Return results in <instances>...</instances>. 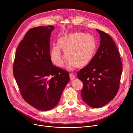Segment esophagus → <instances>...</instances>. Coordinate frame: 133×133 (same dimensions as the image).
<instances>
[{
    "label": "esophagus",
    "mask_w": 133,
    "mask_h": 133,
    "mask_svg": "<svg viewBox=\"0 0 133 133\" xmlns=\"http://www.w3.org/2000/svg\"><path fill=\"white\" fill-rule=\"evenodd\" d=\"M69 77H70V80H73L75 78V75L74 74H69Z\"/></svg>",
    "instance_id": "obj_1"
}]
</instances>
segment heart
Wrapping results in <instances>:
<instances>
[{
    "mask_svg": "<svg viewBox=\"0 0 133 133\" xmlns=\"http://www.w3.org/2000/svg\"><path fill=\"white\" fill-rule=\"evenodd\" d=\"M58 46H54L51 52V59L57 66L61 67L64 60L59 48L65 52V59L69 66L81 68L92 61L97 48L94 36L83 32H73L60 37Z\"/></svg>",
    "mask_w": 133,
    "mask_h": 133,
    "instance_id": "heart-1",
    "label": "heart"
}]
</instances>
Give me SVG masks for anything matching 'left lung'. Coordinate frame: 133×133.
Returning <instances> with one entry per match:
<instances>
[{"label": "left lung", "mask_w": 133, "mask_h": 133, "mask_svg": "<svg viewBox=\"0 0 133 133\" xmlns=\"http://www.w3.org/2000/svg\"><path fill=\"white\" fill-rule=\"evenodd\" d=\"M100 45L89 64L77 73L83 83L82 100L93 108L101 107L112 100L119 88L122 64L119 52L109 35L96 30Z\"/></svg>", "instance_id": "left-lung-1"}]
</instances>
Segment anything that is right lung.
<instances>
[{
	"label": "right lung",
	"mask_w": 133,
	"mask_h": 133,
	"mask_svg": "<svg viewBox=\"0 0 133 133\" xmlns=\"http://www.w3.org/2000/svg\"><path fill=\"white\" fill-rule=\"evenodd\" d=\"M54 29L50 25L28 31L17 49L13 66L24 100L43 111L57 105L69 81L68 72L54 66L51 61L50 40Z\"/></svg>",
	"instance_id": "obj_1"
}]
</instances>
